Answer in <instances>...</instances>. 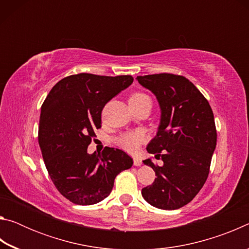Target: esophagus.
I'll list each match as a JSON object with an SVG mask.
<instances>
[{
  "label": "esophagus",
  "instance_id": "esophagus-1",
  "mask_svg": "<svg viewBox=\"0 0 249 249\" xmlns=\"http://www.w3.org/2000/svg\"><path fill=\"white\" fill-rule=\"evenodd\" d=\"M142 165V160L140 158H134V166H141Z\"/></svg>",
  "mask_w": 249,
  "mask_h": 249
}]
</instances>
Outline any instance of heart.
I'll return each mask as SVG.
<instances>
[{
  "instance_id": "heart-1",
  "label": "heart",
  "mask_w": 249,
  "mask_h": 249,
  "mask_svg": "<svg viewBox=\"0 0 249 249\" xmlns=\"http://www.w3.org/2000/svg\"><path fill=\"white\" fill-rule=\"evenodd\" d=\"M146 98H148V96L144 93H135L130 95L128 102H137V101ZM145 140L146 135L144 132H142V130H132V132L122 134L116 140V142L123 149L129 151V153H135V151L138 150L140 146L145 142Z\"/></svg>"
}]
</instances>
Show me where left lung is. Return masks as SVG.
<instances>
[{
  "label": "left lung",
  "mask_w": 249,
  "mask_h": 249,
  "mask_svg": "<svg viewBox=\"0 0 249 249\" xmlns=\"http://www.w3.org/2000/svg\"><path fill=\"white\" fill-rule=\"evenodd\" d=\"M153 92L160 107V123L147 151L163 165L153 168L157 178L142 189L150 205L177 210L193 200L208 179L211 159L216 147L214 115L203 94L182 75L158 73L136 78Z\"/></svg>",
  "instance_id": "obj_1"
}]
</instances>
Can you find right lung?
Here are the masks:
<instances>
[{
	"label": "right lung",
	"instance_id": "1",
	"mask_svg": "<svg viewBox=\"0 0 249 249\" xmlns=\"http://www.w3.org/2000/svg\"><path fill=\"white\" fill-rule=\"evenodd\" d=\"M133 81L132 75H69L54 84L41 105L38 142L45 166L58 191L74 204L104 200L115 177L133 166L121 149L88 153L105 104Z\"/></svg>",
	"mask_w": 249,
	"mask_h": 249
}]
</instances>
